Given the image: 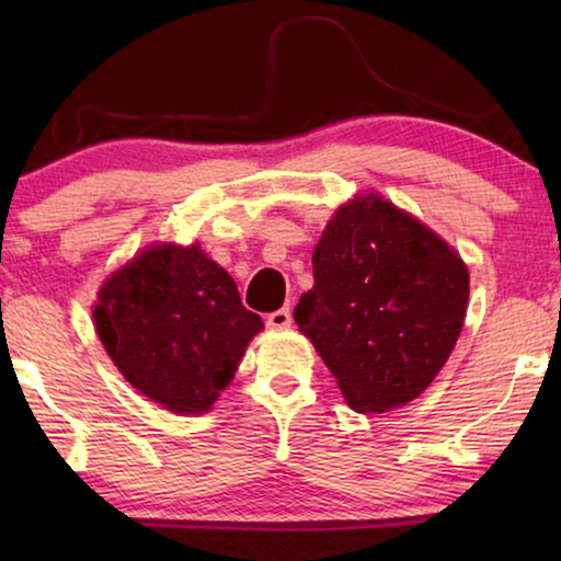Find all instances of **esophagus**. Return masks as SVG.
<instances>
[{
  "instance_id": "1",
  "label": "esophagus",
  "mask_w": 561,
  "mask_h": 561,
  "mask_svg": "<svg viewBox=\"0 0 561 561\" xmlns=\"http://www.w3.org/2000/svg\"><path fill=\"white\" fill-rule=\"evenodd\" d=\"M265 324H267V329H288L290 324H294V319H290L288 309H278V311L267 313Z\"/></svg>"
}]
</instances>
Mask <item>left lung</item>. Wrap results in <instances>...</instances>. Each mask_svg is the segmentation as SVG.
Instances as JSON below:
<instances>
[{"instance_id":"1","label":"left lung","mask_w":561,"mask_h":561,"mask_svg":"<svg viewBox=\"0 0 561 561\" xmlns=\"http://www.w3.org/2000/svg\"><path fill=\"white\" fill-rule=\"evenodd\" d=\"M313 288L294 319L357 413L424 393L465 324L470 275L432 229L380 196H357L313 250Z\"/></svg>"}]
</instances>
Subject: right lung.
I'll return each mask as SVG.
<instances>
[{"label":"right lung","instance_id":"obj_1","mask_svg":"<svg viewBox=\"0 0 561 561\" xmlns=\"http://www.w3.org/2000/svg\"><path fill=\"white\" fill-rule=\"evenodd\" d=\"M127 382L173 413H204L234 378L263 319L198 244H152L112 275L94 309Z\"/></svg>","mask_w":561,"mask_h":561}]
</instances>
